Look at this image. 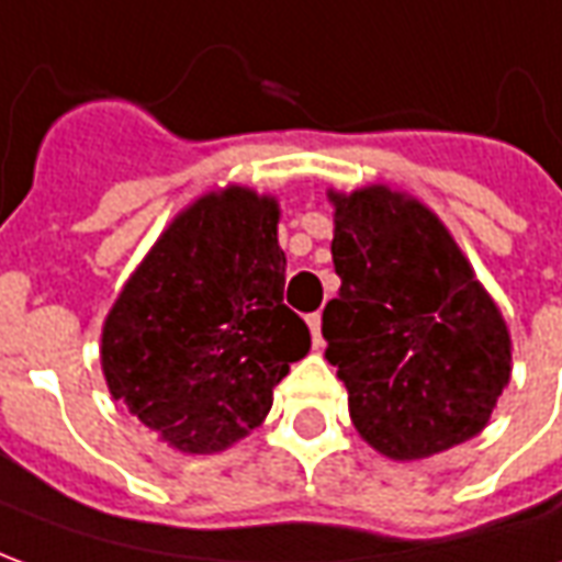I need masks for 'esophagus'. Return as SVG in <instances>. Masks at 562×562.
<instances>
[{"instance_id": "1", "label": "esophagus", "mask_w": 562, "mask_h": 562, "mask_svg": "<svg viewBox=\"0 0 562 562\" xmlns=\"http://www.w3.org/2000/svg\"><path fill=\"white\" fill-rule=\"evenodd\" d=\"M306 328H310V334H313V346H322V316L318 313H310L306 316Z\"/></svg>"}]
</instances>
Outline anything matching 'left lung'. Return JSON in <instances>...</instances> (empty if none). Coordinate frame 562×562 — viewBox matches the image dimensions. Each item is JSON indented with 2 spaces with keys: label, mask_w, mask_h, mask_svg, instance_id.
Instances as JSON below:
<instances>
[{
  "label": "left lung",
  "mask_w": 562,
  "mask_h": 562,
  "mask_svg": "<svg viewBox=\"0 0 562 562\" xmlns=\"http://www.w3.org/2000/svg\"><path fill=\"white\" fill-rule=\"evenodd\" d=\"M328 198L340 292L322 313V337L355 430L394 460L482 434L512 376V340L454 237L389 186Z\"/></svg>",
  "instance_id": "1"
}]
</instances>
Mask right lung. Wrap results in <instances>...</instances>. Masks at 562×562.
Here are the masks:
<instances>
[{"instance_id": "right-lung-1", "label": "right lung", "mask_w": 562, "mask_h": 562, "mask_svg": "<svg viewBox=\"0 0 562 562\" xmlns=\"http://www.w3.org/2000/svg\"><path fill=\"white\" fill-rule=\"evenodd\" d=\"M280 204L246 186L207 192L161 232L102 328L114 401L183 454H213L265 422L273 385L310 352L282 304Z\"/></svg>"}]
</instances>
